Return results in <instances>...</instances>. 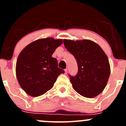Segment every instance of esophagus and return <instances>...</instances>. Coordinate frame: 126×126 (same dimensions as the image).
<instances>
[{"mask_svg":"<svg viewBox=\"0 0 126 126\" xmlns=\"http://www.w3.org/2000/svg\"><path fill=\"white\" fill-rule=\"evenodd\" d=\"M67 71H68L67 69H64V74H65V75H67Z\"/></svg>","mask_w":126,"mask_h":126,"instance_id":"1","label":"esophagus"}]
</instances>
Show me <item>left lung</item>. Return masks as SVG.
Instances as JSON below:
<instances>
[{"label":"left lung","instance_id":"obj_1","mask_svg":"<svg viewBox=\"0 0 126 126\" xmlns=\"http://www.w3.org/2000/svg\"><path fill=\"white\" fill-rule=\"evenodd\" d=\"M64 47L74 56L78 72L69 75L72 87L86 98H94L102 92L110 75L108 57L99 45L89 40H63Z\"/></svg>","mask_w":126,"mask_h":126}]
</instances>
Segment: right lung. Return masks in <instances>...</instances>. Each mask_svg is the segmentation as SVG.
<instances>
[{"instance_id":"right-lung-1","label":"right lung","mask_w":126,"mask_h":126,"mask_svg":"<svg viewBox=\"0 0 126 126\" xmlns=\"http://www.w3.org/2000/svg\"><path fill=\"white\" fill-rule=\"evenodd\" d=\"M63 43L62 39H39L22 50L16 64V75L21 87L31 96H40L53 87L63 69L58 67L55 50Z\"/></svg>"}]
</instances>
